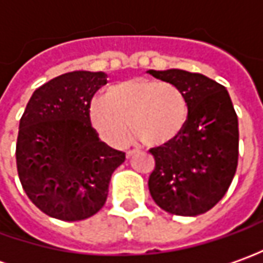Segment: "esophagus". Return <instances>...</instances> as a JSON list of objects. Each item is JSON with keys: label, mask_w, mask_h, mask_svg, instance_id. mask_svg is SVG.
I'll return each instance as SVG.
<instances>
[{"label": "esophagus", "mask_w": 263, "mask_h": 263, "mask_svg": "<svg viewBox=\"0 0 263 263\" xmlns=\"http://www.w3.org/2000/svg\"><path fill=\"white\" fill-rule=\"evenodd\" d=\"M135 153H136V151H128V152L126 153V158H127V159H130V158H132Z\"/></svg>", "instance_id": "esophagus-1"}]
</instances>
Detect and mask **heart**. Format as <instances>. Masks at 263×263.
Listing matches in <instances>:
<instances>
[{
  "label": "heart",
  "mask_w": 263,
  "mask_h": 263,
  "mask_svg": "<svg viewBox=\"0 0 263 263\" xmlns=\"http://www.w3.org/2000/svg\"><path fill=\"white\" fill-rule=\"evenodd\" d=\"M191 107L178 86L162 81L136 78L111 86L105 95L91 101L89 121L104 142L123 146L132 119L136 137L152 146H168L186 130Z\"/></svg>",
  "instance_id": "b5f03b06"
}]
</instances>
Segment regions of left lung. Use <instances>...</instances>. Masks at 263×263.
<instances>
[{
    "mask_svg": "<svg viewBox=\"0 0 263 263\" xmlns=\"http://www.w3.org/2000/svg\"><path fill=\"white\" fill-rule=\"evenodd\" d=\"M188 97L191 114L184 135L151 149L155 169L149 191L160 209L198 216L217 204L233 181L239 158V124L227 89L201 73L149 70Z\"/></svg>",
    "mask_w": 263,
    "mask_h": 263,
    "instance_id": "1",
    "label": "left lung"
}]
</instances>
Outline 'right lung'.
I'll return each mask as SVG.
<instances>
[{"mask_svg":"<svg viewBox=\"0 0 263 263\" xmlns=\"http://www.w3.org/2000/svg\"><path fill=\"white\" fill-rule=\"evenodd\" d=\"M103 72L75 70L33 92L15 146L17 172L30 201L62 221H79L103 209L111 175L126 155L100 140L91 121Z\"/></svg>","mask_w":263,"mask_h":263,"instance_id":"right-lung-1","label":"right lung"}]
</instances>
